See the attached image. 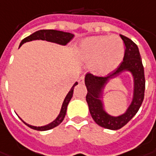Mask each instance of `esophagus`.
I'll return each mask as SVG.
<instances>
[{
	"label": "esophagus",
	"instance_id": "1",
	"mask_svg": "<svg viewBox=\"0 0 156 156\" xmlns=\"http://www.w3.org/2000/svg\"><path fill=\"white\" fill-rule=\"evenodd\" d=\"M78 82H79V83H83V82H84V77H80L79 78V79H78Z\"/></svg>",
	"mask_w": 156,
	"mask_h": 156
}]
</instances>
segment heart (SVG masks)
Listing matches in <instances>:
<instances>
[{"label":"heart","mask_w":156,"mask_h":156,"mask_svg":"<svg viewBox=\"0 0 156 156\" xmlns=\"http://www.w3.org/2000/svg\"><path fill=\"white\" fill-rule=\"evenodd\" d=\"M77 55L83 62H90L91 72L106 76L122 63L125 46L122 39L116 34L90 36L78 43Z\"/></svg>","instance_id":"1"}]
</instances>
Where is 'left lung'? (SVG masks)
<instances>
[{
    "instance_id": "8db88e82",
    "label": "left lung",
    "mask_w": 156,
    "mask_h": 156,
    "mask_svg": "<svg viewBox=\"0 0 156 156\" xmlns=\"http://www.w3.org/2000/svg\"><path fill=\"white\" fill-rule=\"evenodd\" d=\"M120 36L125 44V55L116 72L106 78L96 77L91 73H87L85 76V85L87 89L86 101L88 105L90 114L98 125L109 130L121 129L137 113L144 100L146 85L144 68L138 47L127 37L122 34H120ZM126 72H130L133 77V99L124 114L119 116H112L105 109L102 100L103 90L112 79L119 76Z\"/></svg>"
}]
</instances>
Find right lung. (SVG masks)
I'll return each instance as SVG.
<instances>
[{
  "mask_svg": "<svg viewBox=\"0 0 156 156\" xmlns=\"http://www.w3.org/2000/svg\"><path fill=\"white\" fill-rule=\"evenodd\" d=\"M74 36V34L69 33V32H63V31L60 30H40L36 32H34L30 35H29L28 37L25 38L24 40L20 42V47L23 44H25L26 42H30L32 40H46V41H49V42L55 43L58 44H60V45H66L67 44L72 40ZM19 47V48H20ZM76 85H78V82H76L73 87H71V89L69 91L67 96L65 97V98L63 100V104L61 107L60 112L59 114L58 115V116L54 120L53 122H50L49 124L45 126H31L28 123H26L21 119L25 125L28 126L29 127H30L31 129H34L36 131H48L50 129L56 127L57 126L60 124L61 122H63V120L64 119V116L66 115L67 108H68V105H69V101L73 98V89Z\"/></svg>",
  "mask_w": 156,
  "mask_h": 156,
  "instance_id": "obj_1",
  "label": "right lung"
}]
</instances>
